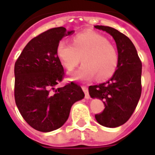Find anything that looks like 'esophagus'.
<instances>
[{
    "label": "esophagus",
    "mask_w": 155,
    "mask_h": 155,
    "mask_svg": "<svg viewBox=\"0 0 155 155\" xmlns=\"http://www.w3.org/2000/svg\"><path fill=\"white\" fill-rule=\"evenodd\" d=\"M82 89L83 91H84V94H85V98L88 99L90 98V95H89V93H88V89H87V87L85 85H83L82 86Z\"/></svg>",
    "instance_id": "34e87169"
}]
</instances>
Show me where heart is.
<instances>
[{"instance_id":"heart-1","label":"heart","mask_w":155,"mask_h":155,"mask_svg":"<svg viewBox=\"0 0 155 155\" xmlns=\"http://www.w3.org/2000/svg\"><path fill=\"white\" fill-rule=\"evenodd\" d=\"M57 54L64 68L72 71L82 58L83 65L72 74L74 80H90L96 77L105 80L115 73L119 57L116 47L105 37L94 31H85L74 35L72 44L59 42Z\"/></svg>"}]
</instances>
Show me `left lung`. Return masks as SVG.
Masks as SVG:
<instances>
[{
    "label": "left lung",
    "instance_id": "8db88e82",
    "mask_svg": "<svg viewBox=\"0 0 155 155\" xmlns=\"http://www.w3.org/2000/svg\"><path fill=\"white\" fill-rule=\"evenodd\" d=\"M113 37L118 50L117 69L112 78L89 86L91 98L103 101L105 109L95 115L97 122L106 127H117L128 121L141 95L142 63L136 48L127 35L109 26L95 25Z\"/></svg>",
    "mask_w": 155,
    "mask_h": 155
}]
</instances>
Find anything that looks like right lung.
<instances>
[{
	"label": "right lung",
	"mask_w": 155,
	"mask_h": 155,
	"mask_svg": "<svg viewBox=\"0 0 155 155\" xmlns=\"http://www.w3.org/2000/svg\"><path fill=\"white\" fill-rule=\"evenodd\" d=\"M67 31L64 27L47 30L31 39L15 64V100L27 124L36 130L50 132L68 120L71 108L84 97L77 83L56 86L65 73L57 54L59 42Z\"/></svg>",
	"instance_id": "right-lung-1"
}]
</instances>
